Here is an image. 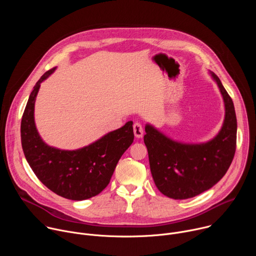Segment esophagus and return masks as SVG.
I'll return each instance as SVG.
<instances>
[{
	"mask_svg": "<svg viewBox=\"0 0 256 256\" xmlns=\"http://www.w3.org/2000/svg\"><path fill=\"white\" fill-rule=\"evenodd\" d=\"M134 134L136 138H142V136L144 130H142V126L140 122H136L134 124Z\"/></svg>",
	"mask_w": 256,
	"mask_h": 256,
	"instance_id": "esophagus-1",
	"label": "esophagus"
}]
</instances>
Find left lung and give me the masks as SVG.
<instances>
[{
  "label": "left lung",
  "mask_w": 256,
  "mask_h": 256,
  "mask_svg": "<svg viewBox=\"0 0 256 256\" xmlns=\"http://www.w3.org/2000/svg\"><path fill=\"white\" fill-rule=\"evenodd\" d=\"M225 103V120L218 134L204 144L175 142L147 124L144 142L157 188L174 200H186L212 188L226 174L236 151L237 120L232 98L212 72Z\"/></svg>",
  "instance_id": "1"
}]
</instances>
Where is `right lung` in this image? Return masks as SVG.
I'll return each mask as SVG.
<instances>
[{
  "label": "right lung",
  "instance_id": "1",
  "mask_svg": "<svg viewBox=\"0 0 256 256\" xmlns=\"http://www.w3.org/2000/svg\"><path fill=\"white\" fill-rule=\"evenodd\" d=\"M54 70L44 72L29 96L21 120L22 149L32 171L48 190L68 200H84L108 186L118 160L134 142L132 122L79 150L50 147L36 130L34 103L40 84Z\"/></svg>",
  "mask_w": 256,
  "mask_h": 256
}]
</instances>
